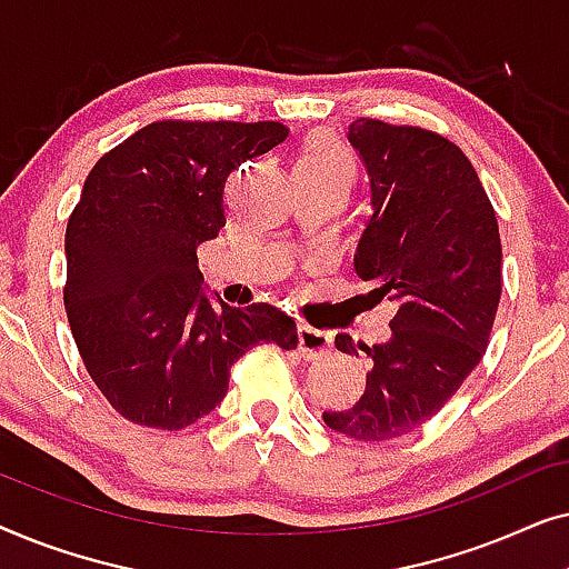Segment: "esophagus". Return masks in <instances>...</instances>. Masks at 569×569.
I'll return each instance as SVG.
<instances>
[{"instance_id": "1", "label": "esophagus", "mask_w": 569, "mask_h": 569, "mask_svg": "<svg viewBox=\"0 0 569 569\" xmlns=\"http://www.w3.org/2000/svg\"><path fill=\"white\" fill-rule=\"evenodd\" d=\"M298 347H300L302 357L316 360V357H321L331 349V333L302 323V326H298Z\"/></svg>"}]
</instances>
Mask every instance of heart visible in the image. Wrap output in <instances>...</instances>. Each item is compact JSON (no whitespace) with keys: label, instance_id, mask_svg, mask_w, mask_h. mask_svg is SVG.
<instances>
[{"label":"heart","instance_id":"1","mask_svg":"<svg viewBox=\"0 0 569 569\" xmlns=\"http://www.w3.org/2000/svg\"><path fill=\"white\" fill-rule=\"evenodd\" d=\"M292 173H318V176H339L347 183H352L355 162L352 154L339 139L329 134H318L302 147L298 158L292 162Z\"/></svg>","mask_w":569,"mask_h":569}]
</instances>
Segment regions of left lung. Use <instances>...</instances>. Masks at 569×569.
I'll use <instances>...</instances> for the list:
<instances>
[{
	"label": "left lung",
	"mask_w": 569,
	"mask_h": 569,
	"mask_svg": "<svg viewBox=\"0 0 569 569\" xmlns=\"http://www.w3.org/2000/svg\"><path fill=\"white\" fill-rule=\"evenodd\" d=\"M347 139L370 176V217L355 271L372 306L391 300V337L370 357L365 393L323 422L347 438H401L446 407L487 352L502 292L500 228L471 160L446 137L376 119ZM339 352L355 355L349 333Z\"/></svg>",
	"instance_id": "1"
}]
</instances>
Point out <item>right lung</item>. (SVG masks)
<instances>
[{"label": "right lung", "instance_id": "add662e5", "mask_svg": "<svg viewBox=\"0 0 569 569\" xmlns=\"http://www.w3.org/2000/svg\"><path fill=\"white\" fill-rule=\"evenodd\" d=\"M279 121H154L92 166L67 222L64 306L100 393L134 425L183 430L224 399L230 368L298 326L269 302L204 295L197 248L224 228V181L284 142Z\"/></svg>", "mask_w": 569, "mask_h": 569}]
</instances>
